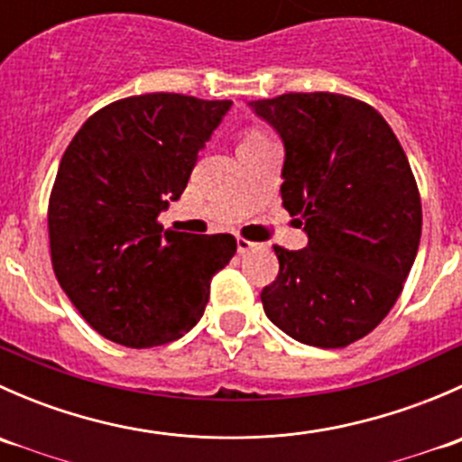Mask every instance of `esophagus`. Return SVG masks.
Here are the masks:
<instances>
[{
  "label": "esophagus",
  "instance_id": "34e87169",
  "mask_svg": "<svg viewBox=\"0 0 462 462\" xmlns=\"http://www.w3.org/2000/svg\"><path fill=\"white\" fill-rule=\"evenodd\" d=\"M253 248H257V244H253V241L244 239V236H239V239H236V250H239V254L248 253V250H253Z\"/></svg>",
  "mask_w": 462,
  "mask_h": 462
}]
</instances>
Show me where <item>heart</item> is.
<instances>
[{
  "instance_id": "heart-1",
  "label": "heart",
  "mask_w": 462,
  "mask_h": 462,
  "mask_svg": "<svg viewBox=\"0 0 462 462\" xmlns=\"http://www.w3.org/2000/svg\"><path fill=\"white\" fill-rule=\"evenodd\" d=\"M259 141H265V138H263V136H261V134H250V136H248V138H245V141H244V143H259Z\"/></svg>"
}]
</instances>
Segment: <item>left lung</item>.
<instances>
[{"mask_svg":"<svg viewBox=\"0 0 462 462\" xmlns=\"http://www.w3.org/2000/svg\"><path fill=\"white\" fill-rule=\"evenodd\" d=\"M282 136V201L309 245H274L268 319L309 346L342 348L389 315L420 245L422 205L402 144L366 102L283 93L250 102Z\"/></svg>","mask_w":462,"mask_h":462,"instance_id":"obj_1","label":"left lung"}]
</instances>
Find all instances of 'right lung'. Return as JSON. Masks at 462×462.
<instances>
[{
	"label": "right lung",
	"mask_w": 462,
	"mask_h": 462,
	"mask_svg": "<svg viewBox=\"0 0 462 462\" xmlns=\"http://www.w3.org/2000/svg\"><path fill=\"white\" fill-rule=\"evenodd\" d=\"M230 106L183 93L132 96L96 111L69 143L49 199L51 261L102 337L149 348L203 318L209 282L236 239L162 230L158 214L179 201Z\"/></svg>",
	"instance_id": "1"
}]
</instances>
